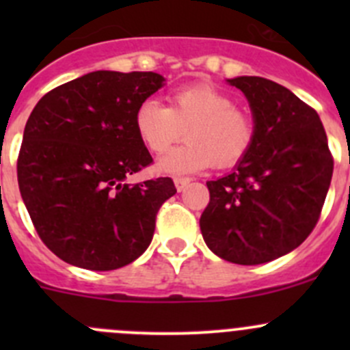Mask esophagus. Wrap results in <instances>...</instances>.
Returning <instances> with one entry per match:
<instances>
[{"mask_svg": "<svg viewBox=\"0 0 350 350\" xmlns=\"http://www.w3.org/2000/svg\"><path fill=\"white\" fill-rule=\"evenodd\" d=\"M189 181H191V179H189V178H174L176 189H178V191H183V189H185L186 186L189 185Z\"/></svg>", "mask_w": 350, "mask_h": 350, "instance_id": "esophagus-1", "label": "esophagus"}]
</instances>
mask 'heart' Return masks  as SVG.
<instances>
[{
  "label": "heart",
  "instance_id": "heart-1",
  "mask_svg": "<svg viewBox=\"0 0 350 350\" xmlns=\"http://www.w3.org/2000/svg\"><path fill=\"white\" fill-rule=\"evenodd\" d=\"M133 126L140 142L154 154L165 152L186 129L188 142L157 162L159 172L172 176L195 174L211 164L230 167L245 157L256 137L252 118L210 84L174 90L169 107L144 100L135 109Z\"/></svg>",
  "mask_w": 350,
  "mask_h": 350
}]
</instances>
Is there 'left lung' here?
<instances>
[{
	"mask_svg": "<svg viewBox=\"0 0 350 350\" xmlns=\"http://www.w3.org/2000/svg\"><path fill=\"white\" fill-rule=\"evenodd\" d=\"M245 94L256 137L234 171L208 181L200 228L211 252L242 266L269 262L305 242L334 172L319 113L259 76L227 79Z\"/></svg>",
	"mask_w": 350,
	"mask_h": 350,
	"instance_id": "8db88e82",
	"label": "left lung"
}]
</instances>
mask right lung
<instances>
[{
    "instance_id": "add662e5",
    "label": "right lung",
    "mask_w": 350,
    "mask_h": 350,
    "mask_svg": "<svg viewBox=\"0 0 350 350\" xmlns=\"http://www.w3.org/2000/svg\"><path fill=\"white\" fill-rule=\"evenodd\" d=\"M162 84L157 72L94 70L49 91L28 116L20 193L38 237L67 264L118 269L152 241L174 183L125 181L152 164L133 115Z\"/></svg>"
}]
</instances>
